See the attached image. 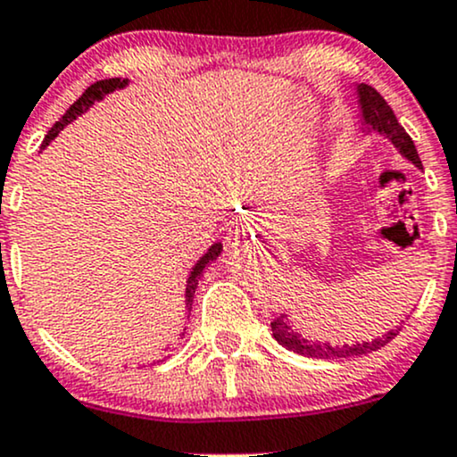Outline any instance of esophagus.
Returning <instances> with one entry per match:
<instances>
[{
    "instance_id": "1",
    "label": "esophagus",
    "mask_w": 457,
    "mask_h": 457,
    "mask_svg": "<svg viewBox=\"0 0 457 457\" xmlns=\"http://www.w3.org/2000/svg\"><path fill=\"white\" fill-rule=\"evenodd\" d=\"M255 234H258V223L251 217H240L234 219L228 228V243L232 246H238L240 243H249V240H255Z\"/></svg>"
}]
</instances>
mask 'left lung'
I'll return each mask as SVG.
<instances>
[{
	"instance_id": "8db88e82",
	"label": "left lung",
	"mask_w": 457,
	"mask_h": 457,
	"mask_svg": "<svg viewBox=\"0 0 457 457\" xmlns=\"http://www.w3.org/2000/svg\"><path fill=\"white\" fill-rule=\"evenodd\" d=\"M356 98H359V109H361V124H363L365 135H382L385 139H389L395 150L400 152L406 161H411L414 167L423 170L421 159H419L417 148H414L411 135L403 130V127L397 122L393 109L386 104L385 98L371 86L359 83L356 86ZM272 337L279 342L283 348L292 350V353L309 356V359H348V356H359V354H370L374 350H380L382 345H386L400 333L402 327L391 328L389 333L374 337L371 342H356V344H328V342H318V339H309L298 330L295 324L287 320V316H279L270 322Z\"/></svg>"
}]
</instances>
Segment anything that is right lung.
Segmentation results:
<instances>
[{"mask_svg": "<svg viewBox=\"0 0 457 457\" xmlns=\"http://www.w3.org/2000/svg\"><path fill=\"white\" fill-rule=\"evenodd\" d=\"M129 83H130L129 79H104V81L92 83V86L87 87V90L83 92L81 96H79V101L72 103L71 109H68V112H66L64 115H62L60 122H55L54 129H51L49 133H46V137H45L43 145H40V148L45 150L46 145H49L51 141H54V139L57 137V135H60V130H64L66 124H71L72 120L79 118V115L86 113L87 109H90L94 103H101L103 98L107 96V94H112V92H115V90H124V87H127ZM221 251H223V245H221V243H214V245L211 246V249H208L206 253H204L202 258L197 260V264L191 269V275H188V279H187V290H185V303H187V313H188V316H191L193 296H195L199 277H202L204 269H206V266L211 264V262H214V260L219 258V255H221Z\"/></svg>", "mask_w": 457, "mask_h": 457, "instance_id": "1", "label": "right lung"}]
</instances>
